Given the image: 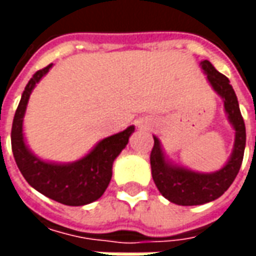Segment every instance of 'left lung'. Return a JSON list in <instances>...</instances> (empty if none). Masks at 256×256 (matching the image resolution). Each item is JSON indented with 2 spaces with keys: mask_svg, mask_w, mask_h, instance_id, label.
<instances>
[{
  "mask_svg": "<svg viewBox=\"0 0 256 256\" xmlns=\"http://www.w3.org/2000/svg\"><path fill=\"white\" fill-rule=\"evenodd\" d=\"M210 84L224 100L229 122L234 128V146L229 160L220 170L214 172H196L185 167L172 164L164 156L162 144L154 136V148L150 152L152 178L159 192L172 203L178 206H198L222 196L229 189L242 167L246 150V124L238 108L236 93L229 79L218 72L208 60L200 63Z\"/></svg>",
  "mask_w": 256,
  "mask_h": 256,
  "instance_id": "1",
  "label": "left lung"
}]
</instances>
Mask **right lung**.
<instances>
[{
    "label": "right lung",
    "instance_id": "1",
    "mask_svg": "<svg viewBox=\"0 0 256 256\" xmlns=\"http://www.w3.org/2000/svg\"><path fill=\"white\" fill-rule=\"evenodd\" d=\"M50 67L52 64L36 71L24 88L12 123V152L20 172L32 188L66 206H84L106 192L111 181L114 160L128 145L134 126L101 140L88 155L72 163L60 164L36 158L24 142L23 118L31 92Z\"/></svg>",
    "mask_w": 256,
    "mask_h": 256
}]
</instances>
